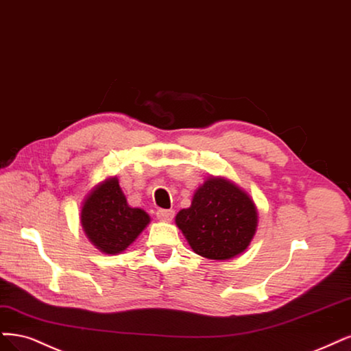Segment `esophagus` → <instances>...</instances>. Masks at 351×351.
<instances>
[{"instance_id":"1","label":"esophagus","mask_w":351,"mask_h":351,"mask_svg":"<svg viewBox=\"0 0 351 351\" xmlns=\"http://www.w3.org/2000/svg\"><path fill=\"white\" fill-rule=\"evenodd\" d=\"M156 217H158L160 221H164V222H170L173 217H174V210L173 209H160L158 212H156Z\"/></svg>"}]
</instances>
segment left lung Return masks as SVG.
I'll use <instances>...</instances> for the list:
<instances>
[{
	"label": "left lung",
	"mask_w": 351,
	"mask_h": 351,
	"mask_svg": "<svg viewBox=\"0 0 351 351\" xmlns=\"http://www.w3.org/2000/svg\"><path fill=\"white\" fill-rule=\"evenodd\" d=\"M257 223L252 199L222 177H209L195 191L191 206L176 216V225L191 250L210 260H229L244 252Z\"/></svg>",
	"instance_id": "1"
}]
</instances>
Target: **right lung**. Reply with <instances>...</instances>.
<instances>
[{
	"mask_svg": "<svg viewBox=\"0 0 351 351\" xmlns=\"http://www.w3.org/2000/svg\"><path fill=\"white\" fill-rule=\"evenodd\" d=\"M149 222L147 212L129 206L117 177L95 186L81 208V225L91 244L113 256L134 243Z\"/></svg>",
	"mask_w": 351,
	"mask_h": 351,
	"instance_id": "right-lung-1",
	"label": "right lung"
}]
</instances>
